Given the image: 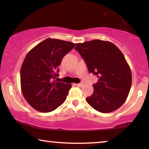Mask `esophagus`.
I'll list each match as a JSON object with an SVG mask.
<instances>
[{"label":"esophagus","mask_w":149,"mask_h":149,"mask_svg":"<svg viewBox=\"0 0 149 149\" xmlns=\"http://www.w3.org/2000/svg\"><path fill=\"white\" fill-rule=\"evenodd\" d=\"M75 85H77V86H79V87H81V86H82V85H83V83H76V84H74Z\"/></svg>","instance_id":"obj_1"}]
</instances>
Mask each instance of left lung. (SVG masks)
<instances>
[{
    "mask_svg": "<svg viewBox=\"0 0 149 149\" xmlns=\"http://www.w3.org/2000/svg\"><path fill=\"white\" fill-rule=\"evenodd\" d=\"M74 49L84 59L89 72L97 78L93 94L86 98L87 103L102 113L121 107L131 89L132 72L119 49L97 39L77 43Z\"/></svg>",
    "mask_w": 149,
    "mask_h": 149,
    "instance_id": "1",
    "label": "left lung"
}]
</instances>
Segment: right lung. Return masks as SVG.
<instances>
[{"label": "right lung", "mask_w": 149, "mask_h": 149, "mask_svg": "<svg viewBox=\"0 0 149 149\" xmlns=\"http://www.w3.org/2000/svg\"><path fill=\"white\" fill-rule=\"evenodd\" d=\"M74 43L47 38L28 53L20 70L21 89L32 108L42 113L54 111L66 100L71 84L54 81L62 60Z\"/></svg>", "instance_id": "obj_1"}]
</instances>
